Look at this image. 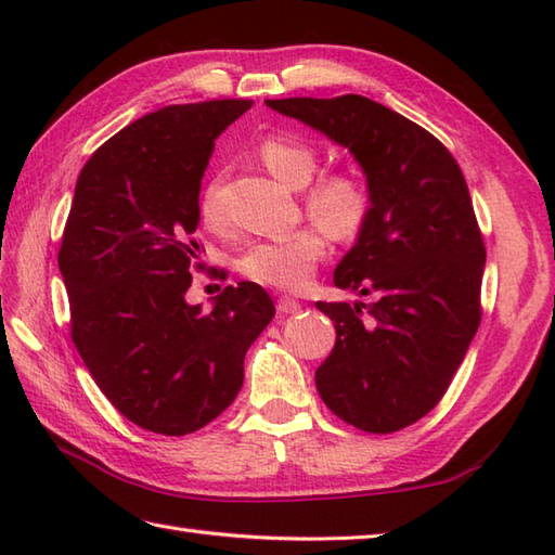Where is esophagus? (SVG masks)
Wrapping results in <instances>:
<instances>
[{"label": "esophagus", "mask_w": 555, "mask_h": 555, "mask_svg": "<svg viewBox=\"0 0 555 555\" xmlns=\"http://www.w3.org/2000/svg\"><path fill=\"white\" fill-rule=\"evenodd\" d=\"M276 310H279L281 314H298V312L302 310V305H300V300H296V298L281 296V298L276 300Z\"/></svg>", "instance_id": "obj_1"}]
</instances>
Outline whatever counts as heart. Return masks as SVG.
<instances>
[{
	"instance_id": "1",
	"label": "heart",
	"mask_w": 555,
	"mask_h": 555,
	"mask_svg": "<svg viewBox=\"0 0 555 555\" xmlns=\"http://www.w3.org/2000/svg\"><path fill=\"white\" fill-rule=\"evenodd\" d=\"M262 167L288 188H302L320 164V152L296 135H267L255 147ZM305 211L338 241H356L367 229L374 211V193L362 173L352 169H328L305 188ZM199 217L209 229H219L223 211L219 183H209L199 197ZM326 255L324 235L317 229H300L284 238L257 241L238 257V271L255 284L271 288H298L312 276Z\"/></svg>"
}]
</instances>
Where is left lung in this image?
Returning a JSON list of instances; mask_svg holds the SVG:
<instances>
[{
    "mask_svg": "<svg viewBox=\"0 0 555 555\" xmlns=\"http://www.w3.org/2000/svg\"><path fill=\"white\" fill-rule=\"evenodd\" d=\"M352 152L374 193L367 229L334 271L372 302H317L336 344L314 372L336 417L405 429L443 398L481 322L487 247L465 176L439 138L362 95L267 100Z\"/></svg>",
    "mask_w": 555,
    "mask_h": 555,
    "instance_id": "8db88e82",
    "label": "left lung"
}]
</instances>
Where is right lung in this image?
Instances as JSON below:
<instances>
[{
  "label": "right lung",
  "instance_id": "obj_1",
  "mask_svg": "<svg viewBox=\"0 0 555 555\" xmlns=\"http://www.w3.org/2000/svg\"><path fill=\"white\" fill-rule=\"evenodd\" d=\"M253 100L145 114L92 152L59 247L70 338L109 403L164 436L203 429L243 386V360L276 308L253 281L211 312L188 305L203 243L199 181L215 140Z\"/></svg>",
  "mask_w": 555,
  "mask_h": 555
}]
</instances>
